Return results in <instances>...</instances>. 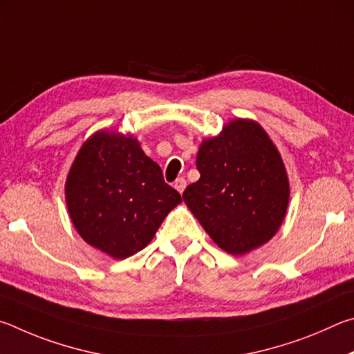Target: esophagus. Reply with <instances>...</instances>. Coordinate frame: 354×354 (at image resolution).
<instances>
[{
  "instance_id": "obj_1",
  "label": "esophagus",
  "mask_w": 354,
  "mask_h": 354,
  "mask_svg": "<svg viewBox=\"0 0 354 354\" xmlns=\"http://www.w3.org/2000/svg\"><path fill=\"white\" fill-rule=\"evenodd\" d=\"M174 188H176L178 193L180 194H183V191H185V188H187V180H185L183 177H178L176 182H174Z\"/></svg>"
}]
</instances>
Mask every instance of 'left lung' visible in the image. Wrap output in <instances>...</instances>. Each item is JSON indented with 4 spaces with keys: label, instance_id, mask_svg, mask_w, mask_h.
<instances>
[{
    "label": "left lung",
    "instance_id": "obj_1",
    "mask_svg": "<svg viewBox=\"0 0 354 354\" xmlns=\"http://www.w3.org/2000/svg\"><path fill=\"white\" fill-rule=\"evenodd\" d=\"M196 166L201 178L188 185L183 201L222 250L244 255L274 236L288 209L289 182L258 122L234 120L203 140Z\"/></svg>",
    "mask_w": 354,
    "mask_h": 354
}]
</instances>
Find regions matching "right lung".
I'll return each mask as SVG.
<instances>
[{"label":"right lung","instance_id":"add662e5","mask_svg":"<svg viewBox=\"0 0 354 354\" xmlns=\"http://www.w3.org/2000/svg\"><path fill=\"white\" fill-rule=\"evenodd\" d=\"M65 196L85 243L116 259L145 249L182 202L140 142L113 132H97L84 142L68 174Z\"/></svg>","mask_w":354,"mask_h":354}]
</instances>
